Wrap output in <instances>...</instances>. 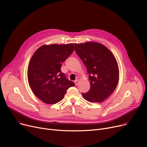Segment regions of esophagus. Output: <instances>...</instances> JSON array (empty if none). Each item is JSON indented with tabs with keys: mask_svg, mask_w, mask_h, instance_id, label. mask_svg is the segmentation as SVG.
Returning a JSON list of instances; mask_svg holds the SVG:
<instances>
[{
	"mask_svg": "<svg viewBox=\"0 0 147 147\" xmlns=\"http://www.w3.org/2000/svg\"><path fill=\"white\" fill-rule=\"evenodd\" d=\"M79 80H75L74 81V84H75V85H76V86H78L79 85Z\"/></svg>",
	"mask_w": 147,
	"mask_h": 147,
	"instance_id": "obj_1",
	"label": "esophagus"
}]
</instances>
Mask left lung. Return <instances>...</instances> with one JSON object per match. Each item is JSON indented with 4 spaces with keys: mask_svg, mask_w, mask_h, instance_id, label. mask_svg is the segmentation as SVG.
Returning a JSON list of instances; mask_svg holds the SVG:
<instances>
[{
    "mask_svg": "<svg viewBox=\"0 0 147 147\" xmlns=\"http://www.w3.org/2000/svg\"><path fill=\"white\" fill-rule=\"evenodd\" d=\"M76 53L82 60L89 74L91 88L82 93L85 100L101 103L113 93L119 81L117 60L103 44L95 42L74 44Z\"/></svg>",
    "mask_w": 147,
    "mask_h": 147,
    "instance_id": "obj_1",
    "label": "left lung"
}]
</instances>
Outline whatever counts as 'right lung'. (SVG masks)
<instances>
[{"label": "right lung", "mask_w": 147, "mask_h": 147, "mask_svg": "<svg viewBox=\"0 0 147 147\" xmlns=\"http://www.w3.org/2000/svg\"><path fill=\"white\" fill-rule=\"evenodd\" d=\"M74 51V44H50L38 48L30 60L28 79L32 91L44 103L55 104L62 100L74 84L61 72L62 63Z\"/></svg>", "instance_id": "right-lung-1"}]
</instances>
